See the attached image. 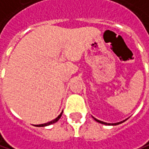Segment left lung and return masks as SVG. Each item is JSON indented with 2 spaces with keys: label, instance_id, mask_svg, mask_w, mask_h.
I'll return each mask as SVG.
<instances>
[{
  "label": "left lung",
  "instance_id": "obj_1",
  "mask_svg": "<svg viewBox=\"0 0 149 149\" xmlns=\"http://www.w3.org/2000/svg\"><path fill=\"white\" fill-rule=\"evenodd\" d=\"M93 117V116H92ZM93 118L96 121V122H98V123H100V124H102V125H119V124H121V123H123V122H125V120H123V121H121V122H118V123H114V124H110V123H106V122H103V121H101V120H99V119H97V118H94L93 117Z\"/></svg>",
  "mask_w": 149,
  "mask_h": 149
}]
</instances>
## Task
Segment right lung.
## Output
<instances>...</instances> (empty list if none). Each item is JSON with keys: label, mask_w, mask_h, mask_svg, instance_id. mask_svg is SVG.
<instances>
[{"label": "right lung", "mask_w": 149, "mask_h": 149, "mask_svg": "<svg viewBox=\"0 0 149 149\" xmlns=\"http://www.w3.org/2000/svg\"><path fill=\"white\" fill-rule=\"evenodd\" d=\"M62 113L63 112H61V114L59 115L56 118H54V120H52V121H50V122H47V123H45V124H42V125H37L36 126H38V127H44V126H47V125H52V124H54V123H56L60 118H61V115H62Z\"/></svg>", "instance_id": "right-lung-1"}]
</instances>
